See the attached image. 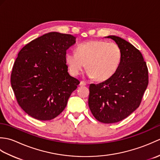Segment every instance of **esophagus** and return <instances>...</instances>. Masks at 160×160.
<instances>
[{
  "label": "esophagus",
  "instance_id": "1",
  "mask_svg": "<svg viewBox=\"0 0 160 160\" xmlns=\"http://www.w3.org/2000/svg\"><path fill=\"white\" fill-rule=\"evenodd\" d=\"M80 86H86L87 85V83L84 82V81H81L80 83Z\"/></svg>",
  "mask_w": 160,
  "mask_h": 160
}]
</instances>
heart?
I'll list each match as a JSON object with an SVG mask.
<instances>
[{"label": "heart", "instance_id": "obj_1", "mask_svg": "<svg viewBox=\"0 0 160 160\" xmlns=\"http://www.w3.org/2000/svg\"><path fill=\"white\" fill-rule=\"evenodd\" d=\"M122 51L115 42L95 40L78 45L76 53L68 52L65 60L73 76L85 67L87 74L98 82L107 80L116 72L122 60Z\"/></svg>", "mask_w": 160, "mask_h": 160}]
</instances>
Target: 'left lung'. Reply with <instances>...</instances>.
Wrapping results in <instances>:
<instances>
[{
  "label": "left lung",
  "instance_id": "1",
  "mask_svg": "<svg viewBox=\"0 0 160 160\" xmlns=\"http://www.w3.org/2000/svg\"><path fill=\"white\" fill-rule=\"evenodd\" d=\"M122 51V60L109 79L89 86V107L94 118L111 124L127 118L140 106L148 84L147 63L141 52L120 37L108 36Z\"/></svg>",
  "mask_w": 160,
  "mask_h": 160
}]
</instances>
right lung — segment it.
Instances as JSON below:
<instances>
[{
	"label": "right lung",
	"mask_w": 160,
	"mask_h": 160,
	"mask_svg": "<svg viewBox=\"0 0 160 160\" xmlns=\"http://www.w3.org/2000/svg\"><path fill=\"white\" fill-rule=\"evenodd\" d=\"M71 34L50 32L23 47L13 64L11 84L17 102L30 116L51 120L66 107L80 81L68 73L67 50Z\"/></svg>",
	"instance_id": "1"
}]
</instances>
